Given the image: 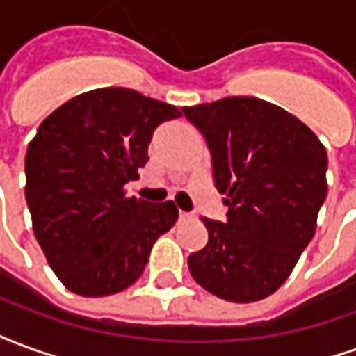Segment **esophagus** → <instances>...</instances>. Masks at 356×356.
Listing matches in <instances>:
<instances>
[{
    "label": "esophagus",
    "instance_id": "esophagus-1",
    "mask_svg": "<svg viewBox=\"0 0 356 356\" xmlns=\"http://www.w3.org/2000/svg\"><path fill=\"white\" fill-rule=\"evenodd\" d=\"M179 219H181V221H185V219H193V216H191V213H186V211H179Z\"/></svg>",
    "mask_w": 356,
    "mask_h": 356
}]
</instances>
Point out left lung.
<instances>
[{
    "mask_svg": "<svg viewBox=\"0 0 356 356\" xmlns=\"http://www.w3.org/2000/svg\"><path fill=\"white\" fill-rule=\"evenodd\" d=\"M206 137L227 221L202 219L208 244L188 255L204 290L252 303L275 293L316 231L328 156L301 120L257 97L185 106Z\"/></svg>",
    "mask_w": 356,
    "mask_h": 356,
    "instance_id": "1",
    "label": "left lung"
}]
</instances>
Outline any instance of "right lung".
I'll return each instance as SVG.
<instances>
[{
	"mask_svg": "<svg viewBox=\"0 0 356 356\" xmlns=\"http://www.w3.org/2000/svg\"><path fill=\"white\" fill-rule=\"evenodd\" d=\"M181 116L168 102L101 88L45 118L24 158L26 204L45 259L66 288L102 298L129 288L154 242L175 225L171 200L125 196L158 125Z\"/></svg>",
	"mask_w": 356,
	"mask_h": 356,
	"instance_id": "add662e5",
	"label": "right lung"
}]
</instances>
